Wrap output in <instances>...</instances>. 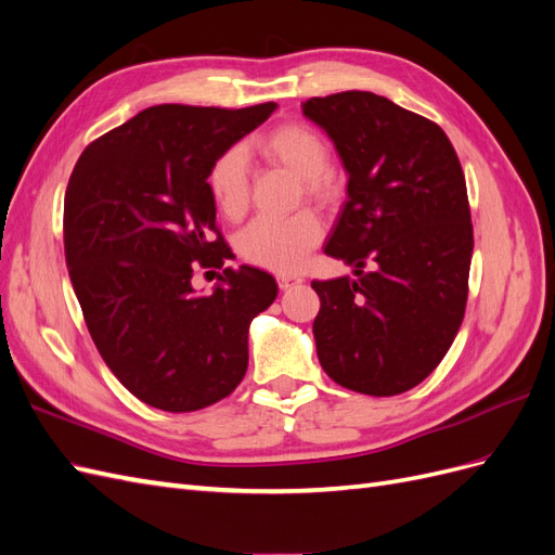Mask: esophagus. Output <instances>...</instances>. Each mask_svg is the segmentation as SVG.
I'll return each instance as SVG.
<instances>
[{
    "label": "esophagus",
    "instance_id": "obj_1",
    "mask_svg": "<svg viewBox=\"0 0 555 555\" xmlns=\"http://www.w3.org/2000/svg\"><path fill=\"white\" fill-rule=\"evenodd\" d=\"M304 282V278H298V275H278V287L282 289V292H287V289H292L294 284H300Z\"/></svg>",
    "mask_w": 555,
    "mask_h": 555
}]
</instances>
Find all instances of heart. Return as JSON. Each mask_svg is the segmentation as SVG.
<instances>
[{"label": "heart", "mask_w": 555, "mask_h": 555, "mask_svg": "<svg viewBox=\"0 0 555 555\" xmlns=\"http://www.w3.org/2000/svg\"><path fill=\"white\" fill-rule=\"evenodd\" d=\"M259 153L268 164L306 184L314 198H328L333 182L331 150L319 133L306 125H282L259 141ZM210 192L217 208L229 220H238L249 201V166L243 150H229L210 171ZM322 241V224L310 212L289 220H257L238 236V251L245 261L266 271L294 273L304 266L308 251Z\"/></svg>", "instance_id": "1"}]
</instances>
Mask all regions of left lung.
I'll list each match as a JSON object with an SVG mask.
<instances>
[{
  "label": "left lung",
  "mask_w": 555,
  "mask_h": 555,
  "mask_svg": "<svg viewBox=\"0 0 555 555\" xmlns=\"http://www.w3.org/2000/svg\"><path fill=\"white\" fill-rule=\"evenodd\" d=\"M304 115L347 173L324 251L357 275L312 282L319 363L351 391H410L444 359L465 314L473 222L456 150L438 125L373 92L314 96Z\"/></svg>",
  "instance_id": "1"
}]
</instances>
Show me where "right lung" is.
I'll use <instances>...</instances> for the list:
<instances>
[{
  "instance_id": "obj_1",
  "label": "right lung",
  "mask_w": 555,
  "mask_h": 555,
  "mask_svg": "<svg viewBox=\"0 0 555 555\" xmlns=\"http://www.w3.org/2000/svg\"><path fill=\"white\" fill-rule=\"evenodd\" d=\"M275 108L150 106L82 150L69 178L76 298L111 373L150 408L204 410L245 377L247 331L278 296L273 275L224 268L210 294L192 275L231 257L215 227L212 166Z\"/></svg>"
}]
</instances>
